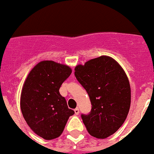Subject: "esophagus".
<instances>
[{"label":"esophagus","mask_w":154,"mask_h":154,"mask_svg":"<svg viewBox=\"0 0 154 154\" xmlns=\"http://www.w3.org/2000/svg\"><path fill=\"white\" fill-rule=\"evenodd\" d=\"M79 109H78V108H76V109H74V112H75V114L76 115H78L79 114Z\"/></svg>","instance_id":"34e87169"}]
</instances>
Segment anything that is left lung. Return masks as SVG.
Returning <instances> with one entry per match:
<instances>
[{
  "mask_svg": "<svg viewBox=\"0 0 154 154\" xmlns=\"http://www.w3.org/2000/svg\"><path fill=\"white\" fill-rule=\"evenodd\" d=\"M75 77L89 94L92 109L82 115L91 136L105 139L118 130L131 104V89L126 73L109 56L91 59L75 67Z\"/></svg>",
  "mask_w": 154,
  "mask_h": 154,
  "instance_id": "1",
  "label": "left lung"
}]
</instances>
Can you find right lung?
I'll return each mask as SVG.
<instances>
[{"label": "right lung", "instance_id": "right-lung-1", "mask_svg": "<svg viewBox=\"0 0 154 154\" xmlns=\"http://www.w3.org/2000/svg\"><path fill=\"white\" fill-rule=\"evenodd\" d=\"M71 72L68 65L42 60L31 69L23 85L20 101L23 117L30 129L45 140L60 137L69 117L74 114L59 93Z\"/></svg>", "mask_w": 154, "mask_h": 154}]
</instances>
